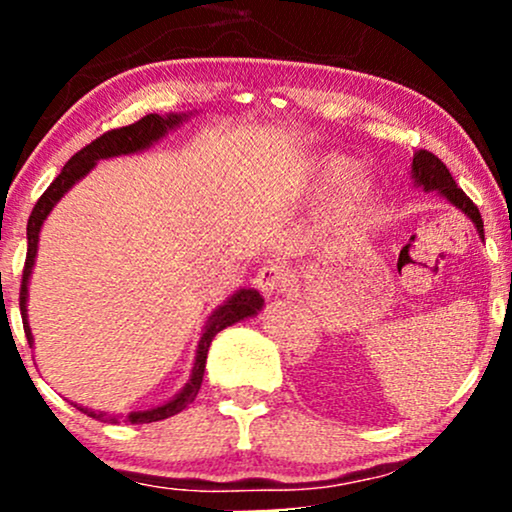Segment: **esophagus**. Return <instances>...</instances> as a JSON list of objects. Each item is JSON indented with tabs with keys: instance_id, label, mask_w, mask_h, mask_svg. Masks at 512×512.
<instances>
[{
	"instance_id": "obj_1",
	"label": "esophagus",
	"mask_w": 512,
	"mask_h": 512,
	"mask_svg": "<svg viewBox=\"0 0 512 512\" xmlns=\"http://www.w3.org/2000/svg\"><path fill=\"white\" fill-rule=\"evenodd\" d=\"M255 284L260 286L264 296H279L289 286V269L281 262H267L257 269Z\"/></svg>"
}]
</instances>
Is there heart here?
Returning a JSON list of instances; mask_svg holds the SVG:
<instances>
[{"instance_id":"heart-1","label":"heart","mask_w":512,"mask_h":512,"mask_svg":"<svg viewBox=\"0 0 512 512\" xmlns=\"http://www.w3.org/2000/svg\"><path fill=\"white\" fill-rule=\"evenodd\" d=\"M358 170H361V163H358L356 158L344 156V154H330V156L317 158L313 168H310V175H313L315 182H320V185L339 187V185H346L349 180H354ZM351 195L366 197L368 195L366 182H356V185L351 187Z\"/></svg>"}]
</instances>
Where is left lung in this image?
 <instances>
[{"label": "left lung", "mask_w": 512, "mask_h": 512, "mask_svg": "<svg viewBox=\"0 0 512 512\" xmlns=\"http://www.w3.org/2000/svg\"><path fill=\"white\" fill-rule=\"evenodd\" d=\"M411 178L419 187H424L426 192L436 190L448 199L450 204H455L457 209L462 211V214H467L469 219H472L474 226H477L479 236L484 238V221H481V214L477 209V204L472 202L464 192L457 187V182L452 180L450 170L445 168V163L440 161L438 156H433L431 151L421 149L414 154V161H411Z\"/></svg>", "instance_id": "left-lung-1"}]
</instances>
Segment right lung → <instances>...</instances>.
Masks as SVG:
<instances>
[{"instance_id": "1", "label": "right lung", "mask_w": 512, "mask_h": 512, "mask_svg": "<svg viewBox=\"0 0 512 512\" xmlns=\"http://www.w3.org/2000/svg\"><path fill=\"white\" fill-rule=\"evenodd\" d=\"M190 115H146L142 120H137L134 125L120 127V129H110V132L101 134L98 139H93L91 144H86L84 149L76 151V154L69 158L67 166L62 168V173L57 175L55 180L50 182L48 190L40 195L38 202L31 211V219H28V252H26V264H23V279H21V293H19V305H21V317H23V330H26V339L28 344H33V334L31 327H28V279H31L33 264H35V252H38V238H40V228H43V221L48 219V214L55 207L57 202L64 197V192L79 182L84 175L96 166L98 161L103 158H115V156H127V154H137V151L149 149L151 144L158 142L161 137H166L170 129L180 127L182 120H187ZM264 298L257 293L255 289H240L238 293H233L226 303L219 305L214 313L209 315L207 325H204L202 337H199L197 344V356H195V366H192V375L187 380V385L175 395L173 399H168L166 404L146 411H132L127 414L129 424H151V421H161L168 419V416L178 414L187 407L190 402H195L199 387H202V378H204V366H207V354H209V344L211 339L216 337L221 330L226 327L236 325V322L245 320V317L257 315V310H262ZM76 409L84 411V414L93 416L98 421H108V424H117V416L105 414V411H91L74 404Z\"/></svg>"}]
</instances>
